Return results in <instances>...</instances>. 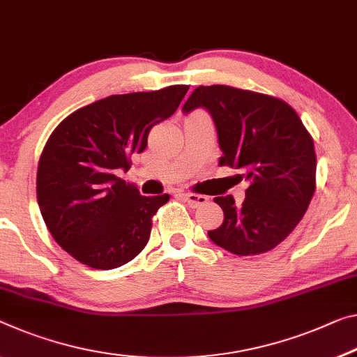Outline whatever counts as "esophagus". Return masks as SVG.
Wrapping results in <instances>:
<instances>
[{
    "instance_id": "1",
    "label": "esophagus",
    "mask_w": 357,
    "mask_h": 357,
    "mask_svg": "<svg viewBox=\"0 0 357 357\" xmlns=\"http://www.w3.org/2000/svg\"><path fill=\"white\" fill-rule=\"evenodd\" d=\"M183 199L188 202L191 207H197L201 204H206L207 202V197L202 196V195H195V193H182Z\"/></svg>"
}]
</instances>
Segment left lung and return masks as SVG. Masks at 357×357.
I'll use <instances>...</instances> for the list:
<instances>
[{
	"label": "left lung",
	"instance_id": "8db88e82",
	"mask_svg": "<svg viewBox=\"0 0 357 357\" xmlns=\"http://www.w3.org/2000/svg\"><path fill=\"white\" fill-rule=\"evenodd\" d=\"M204 108L215 123L220 166L244 172L243 204L217 196L223 223L207 231L213 244L236 255L276 248L294 231L316 190V153L295 109L276 97L229 86H199L182 112ZM241 177V175H238Z\"/></svg>",
	"mask_w": 357,
	"mask_h": 357
}]
</instances>
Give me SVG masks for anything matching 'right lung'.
Returning a JSON list of instances; mask_svg holds the SVG:
<instances>
[{"label":"right lung","mask_w":357,"mask_h":357,"mask_svg":"<svg viewBox=\"0 0 357 357\" xmlns=\"http://www.w3.org/2000/svg\"><path fill=\"white\" fill-rule=\"evenodd\" d=\"M190 86L109 96L76 109L46 142L36 174L41 215L56 243L84 265L112 270L140 254L169 195L142 196L116 177Z\"/></svg>","instance_id":"1"}]
</instances>
